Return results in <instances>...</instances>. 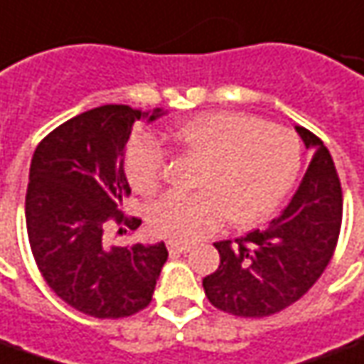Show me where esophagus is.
<instances>
[{
	"label": "esophagus",
	"instance_id": "obj_1",
	"mask_svg": "<svg viewBox=\"0 0 364 364\" xmlns=\"http://www.w3.org/2000/svg\"><path fill=\"white\" fill-rule=\"evenodd\" d=\"M168 252H170V255L188 254V252H190V245L180 244V242H168Z\"/></svg>",
	"mask_w": 364,
	"mask_h": 364
}]
</instances>
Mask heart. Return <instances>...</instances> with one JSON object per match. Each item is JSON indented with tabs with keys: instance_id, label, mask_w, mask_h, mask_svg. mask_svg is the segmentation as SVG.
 I'll return each mask as SVG.
<instances>
[{
	"instance_id": "b5f03b06",
	"label": "heart",
	"mask_w": 364,
	"mask_h": 364,
	"mask_svg": "<svg viewBox=\"0 0 364 364\" xmlns=\"http://www.w3.org/2000/svg\"><path fill=\"white\" fill-rule=\"evenodd\" d=\"M172 139L202 160L194 194H166L149 208L150 228L172 242L210 234L222 215L250 225L272 214L301 166V144L291 130L242 112H206L178 124ZM164 150L150 134L130 140L124 170L130 186L152 194L160 186Z\"/></svg>"
}]
</instances>
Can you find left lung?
Listing matches in <instances>:
<instances>
[{
    "label": "left lung",
    "instance_id": "left-lung-1",
    "mask_svg": "<svg viewBox=\"0 0 364 364\" xmlns=\"http://www.w3.org/2000/svg\"><path fill=\"white\" fill-rule=\"evenodd\" d=\"M295 130L313 158L291 202L265 230L214 244L220 265L202 285L220 311L279 313L311 289L333 257L343 220L339 176L327 146L307 129Z\"/></svg>",
    "mask_w": 364,
    "mask_h": 364
}]
</instances>
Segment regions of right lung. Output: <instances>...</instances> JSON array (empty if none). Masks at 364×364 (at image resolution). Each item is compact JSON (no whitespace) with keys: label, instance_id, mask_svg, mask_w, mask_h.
<instances>
[{"label":"right lung","instance_id":"1","mask_svg":"<svg viewBox=\"0 0 364 364\" xmlns=\"http://www.w3.org/2000/svg\"><path fill=\"white\" fill-rule=\"evenodd\" d=\"M162 114L166 110L97 107L49 132L31 158L25 222L35 263L63 301L97 319L144 309L166 263L164 242L109 244L110 224L140 225L120 212L130 194L124 150L132 124Z\"/></svg>","mask_w":364,"mask_h":364}]
</instances>
